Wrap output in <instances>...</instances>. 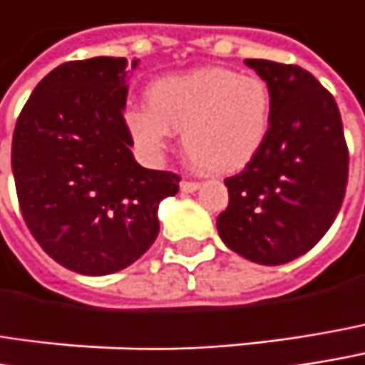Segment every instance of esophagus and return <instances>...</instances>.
I'll use <instances>...</instances> for the list:
<instances>
[{"label":"esophagus","instance_id":"1","mask_svg":"<svg viewBox=\"0 0 365 365\" xmlns=\"http://www.w3.org/2000/svg\"><path fill=\"white\" fill-rule=\"evenodd\" d=\"M200 187V183L198 182H187V180H183L182 183H180V190L182 192H185V194H190V192H196Z\"/></svg>","mask_w":365,"mask_h":365}]
</instances>
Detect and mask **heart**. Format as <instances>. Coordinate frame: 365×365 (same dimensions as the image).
<instances>
[{
    "label": "heart",
    "instance_id": "obj_1",
    "mask_svg": "<svg viewBox=\"0 0 365 365\" xmlns=\"http://www.w3.org/2000/svg\"><path fill=\"white\" fill-rule=\"evenodd\" d=\"M148 106H131L125 125L138 148L160 156L182 131L185 156L200 171H242L263 150L272 127V91L255 75L202 66L152 81Z\"/></svg>",
    "mask_w": 365,
    "mask_h": 365
}]
</instances>
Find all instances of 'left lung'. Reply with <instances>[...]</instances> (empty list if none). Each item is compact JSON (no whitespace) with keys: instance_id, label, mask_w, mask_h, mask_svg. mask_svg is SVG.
Returning a JSON list of instances; mask_svg holds the SVG:
<instances>
[{"instance_id":"8db88e82","label":"left lung","mask_w":365,"mask_h":365,"mask_svg":"<svg viewBox=\"0 0 365 365\" xmlns=\"http://www.w3.org/2000/svg\"><path fill=\"white\" fill-rule=\"evenodd\" d=\"M272 91L263 150L227 178L217 232L227 249L261 265L288 263L328 232L339 213L349 152L339 106L312 73L294 64L245 60Z\"/></svg>"}]
</instances>
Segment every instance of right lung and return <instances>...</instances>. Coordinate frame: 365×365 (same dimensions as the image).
<instances>
[{
	"label": "right lung",
	"mask_w": 365,
	"mask_h": 365,
	"mask_svg": "<svg viewBox=\"0 0 365 365\" xmlns=\"http://www.w3.org/2000/svg\"><path fill=\"white\" fill-rule=\"evenodd\" d=\"M127 68L108 56L60 64L31 93L12 138L26 227L53 261L83 276L138 261L158 236L160 200L180 190L175 173L133 158Z\"/></svg>",
	"instance_id": "obj_1"
}]
</instances>
